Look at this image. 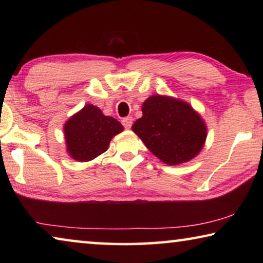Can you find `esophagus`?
<instances>
[{
  "instance_id": "1",
  "label": "esophagus",
  "mask_w": 263,
  "mask_h": 263,
  "mask_svg": "<svg viewBox=\"0 0 263 263\" xmlns=\"http://www.w3.org/2000/svg\"><path fill=\"white\" fill-rule=\"evenodd\" d=\"M132 123H133L132 117L123 118V121H122V124H123L124 127H125V128H130L132 126Z\"/></svg>"
}]
</instances>
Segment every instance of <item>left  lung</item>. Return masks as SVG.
Wrapping results in <instances>:
<instances>
[{"label":"left lung","mask_w":263,"mask_h":263,"mask_svg":"<svg viewBox=\"0 0 263 263\" xmlns=\"http://www.w3.org/2000/svg\"><path fill=\"white\" fill-rule=\"evenodd\" d=\"M141 111L142 117L133 124L132 131L162 162L175 166L201 152L208 127L189 103L157 94L142 103Z\"/></svg>","instance_id":"left-lung-1"}]
</instances>
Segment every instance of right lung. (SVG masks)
Here are the masks:
<instances>
[{"mask_svg":"<svg viewBox=\"0 0 263 263\" xmlns=\"http://www.w3.org/2000/svg\"><path fill=\"white\" fill-rule=\"evenodd\" d=\"M123 130L117 119L103 115L96 105L86 104L65 123L66 149L79 162L90 161L104 153L111 139Z\"/></svg>","mask_w":263,"mask_h":263,"instance_id":"add662e5","label":"right lung"}]
</instances>
